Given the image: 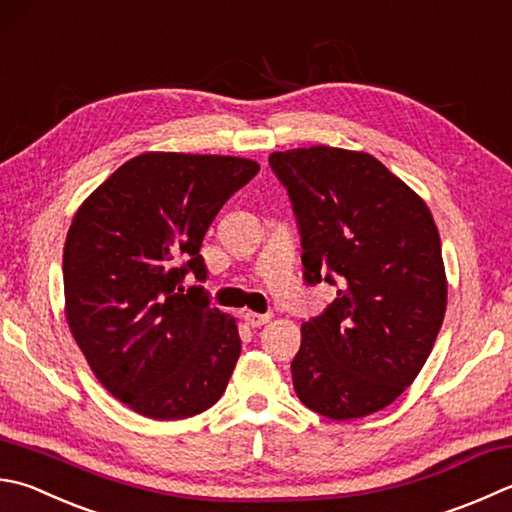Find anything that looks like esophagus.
Masks as SVG:
<instances>
[{
    "instance_id": "esophagus-1",
    "label": "esophagus",
    "mask_w": 512,
    "mask_h": 512,
    "mask_svg": "<svg viewBox=\"0 0 512 512\" xmlns=\"http://www.w3.org/2000/svg\"><path fill=\"white\" fill-rule=\"evenodd\" d=\"M243 318H245V323H247L249 327H260V325L269 323V318H272V314H256V312H245V314H243Z\"/></svg>"
}]
</instances>
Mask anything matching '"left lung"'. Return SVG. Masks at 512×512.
<instances>
[{
    "instance_id": "1",
    "label": "left lung",
    "mask_w": 512,
    "mask_h": 512,
    "mask_svg": "<svg viewBox=\"0 0 512 512\" xmlns=\"http://www.w3.org/2000/svg\"><path fill=\"white\" fill-rule=\"evenodd\" d=\"M294 202L310 283H339L301 327L294 390L327 419H361L401 397L437 341L448 303L439 231L423 198L365 151H274Z\"/></svg>"
}]
</instances>
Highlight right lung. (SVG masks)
I'll return each instance as SVG.
<instances>
[{
	"label": "right lung",
	"instance_id": "add662e5",
	"mask_svg": "<svg viewBox=\"0 0 512 512\" xmlns=\"http://www.w3.org/2000/svg\"><path fill=\"white\" fill-rule=\"evenodd\" d=\"M256 160L147 151L77 207L64 243V314L106 392L142 417L189 419L223 397L240 356L236 318L209 307L200 247Z\"/></svg>",
	"mask_w": 512,
	"mask_h": 512
}]
</instances>
